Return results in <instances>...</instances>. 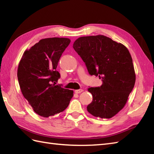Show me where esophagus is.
<instances>
[{"label":"esophagus","mask_w":154,"mask_h":154,"mask_svg":"<svg viewBox=\"0 0 154 154\" xmlns=\"http://www.w3.org/2000/svg\"><path fill=\"white\" fill-rule=\"evenodd\" d=\"M83 91V89H78V90L75 91V92L76 94H79V93H81Z\"/></svg>","instance_id":"1"}]
</instances>
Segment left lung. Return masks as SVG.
Here are the masks:
<instances>
[{
	"mask_svg": "<svg viewBox=\"0 0 154 154\" xmlns=\"http://www.w3.org/2000/svg\"><path fill=\"white\" fill-rule=\"evenodd\" d=\"M73 47L89 74L102 81L100 87L88 88L93 99L87 111L96 117L112 118L123 108L134 86L136 76L129 51L103 35L79 37Z\"/></svg>",
	"mask_w": 154,
	"mask_h": 154,
	"instance_id": "8db88e82",
	"label": "left lung"
}]
</instances>
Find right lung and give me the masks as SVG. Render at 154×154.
<instances>
[{
	"mask_svg": "<svg viewBox=\"0 0 154 154\" xmlns=\"http://www.w3.org/2000/svg\"><path fill=\"white\" fill-rule=\"evenodd\" d=\"M67 38H43L24 52L17 68L21 92L38 115L44 117L62 112L69 106L73 91L56 85V70L62 53L70 43Z\"/></svg>",
	"mask_w": 154,
	"mask_h": 154,
	"instance_id": "right-lung-1",
	"label": "right lung"
}]
</instances>
